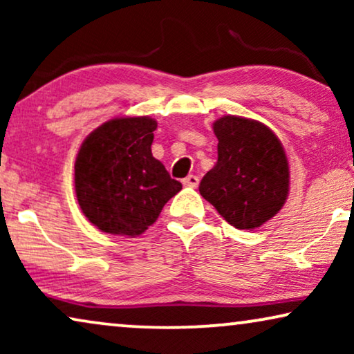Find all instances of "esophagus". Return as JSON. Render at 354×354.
<instances>
[{
	"mask_svg": "<svg viewBox=\"0 0 354 354\" xmlns=\"http://www.w3.org/2000/svg\"><path fill=\"white\" fill-rule=\"evenodd\" d=\"M182 183L185 187H193V188H195V187H198V183H200V178H198L196 176H187L182 180Z\"/></svg>",
	"mask_w": 354,
	"mask_h": 354,
	"instance_id": "34e87169",
	"label": "esophagus"
}]
</instances>
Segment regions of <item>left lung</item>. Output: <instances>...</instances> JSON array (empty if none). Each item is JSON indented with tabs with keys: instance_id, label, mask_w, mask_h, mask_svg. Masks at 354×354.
<instances>
[{
	"instance_id": "1",
	"label": "left lung",
	"mask_w": 354,
	"mask_h": 354,
	"mask_svg": "<svg viewBox=\"0 0 354 354\" xmlns=\"http://www.w3.org/2000/svg\"><path fill=\"white\" fill-rule=\"evenodd\" d=\"M217 162L203 177L200 193L240 230L263 225L288 196V161L272 130L253 119L224 115L214 125Z\"/></svg>"
}]
</instances>
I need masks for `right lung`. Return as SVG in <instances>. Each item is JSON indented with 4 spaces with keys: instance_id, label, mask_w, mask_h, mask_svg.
Here are the masks:
<instances>
[{
    "instance_id": "1",
    "label": "right lung",
    "mask_w": 354,
    "mask_h": 354,
    "mask_svg": "<svg viewBox=\"0 0 354 354\" xmlns=\"http://www.w3.org/2000/svg\"><path fill=\"white\" fill-rule=\"evenodd\" d=\"M151 118L111 119L84 140L75 159L80 209L101 232L135 236L154 224L166 203L182 190L151 143Z\"/></svg>"
}]
</instances>
